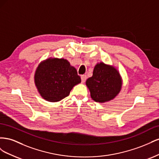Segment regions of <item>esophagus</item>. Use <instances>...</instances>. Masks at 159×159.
Here are the masks:
<instances>
[{
  "mask_svg": "<svg viewBox=\"0 0 159 159\" xmlns=\"http://www.w3.org/2000/svg\"><path fill=\"white\" fill-rule=\"evenodd\" d=\"M86 79H87V76H86L85 75H82L81 76V82L82 83H84Z\"/></svg>",
  "mask_w": 159,
  "mask_h": 159,
  "instance_id": "34e87169",
  "label": "esophagus"
}]
</instances>
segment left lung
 <instances>
[{"mask_svg": "<svg viewBox=\"0 0 159 159\" xmlns=\"http://www.w3.org/2000/svg\"><path fill=\"white\" fill-rule=\"evenodd\" d=\"M91 97L96 102L113 99L121 90V80L118 71L102 62L95 66L93 75L86 81Z\"/></svg>", "mask_w": 159, "mask_h": 159, "instance_id": "obj_1", "label": "left lung"}]
</instances>
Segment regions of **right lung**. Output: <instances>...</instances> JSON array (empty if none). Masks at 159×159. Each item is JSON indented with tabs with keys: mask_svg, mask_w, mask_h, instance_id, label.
Wrapping results in <instances>:
<instances>
[{
	"mask_svg": "<svg viewBox=\"0 0 159 159\" xmlns=\"http://www.w3.org/2000/svg\"><path fill=\"white\" fill-rule=\"evenodd\" d=\"M34 80L42 97L52 102L69 95L72 88L81 82L74 67L64 59H48L36 71Z\"/></svg>",
	"mask_w": 159,
	"mask_h": 159,
	"instance_id": "1",
	"label": "right lung"
}]
</instances>
